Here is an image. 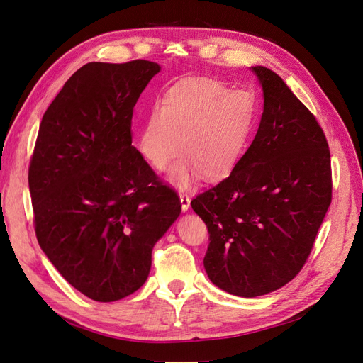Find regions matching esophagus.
Masks as SVG:
<instances>
[{
  "label": "esophagus",
  "mask_w": 363,
  "mask_h": 363,
  "mask_svg": "<svg viewBox=\"0 0 363 363\" xmlns=\"http://www.w3.org/2000/svg\"><path fill=\"white\" fill-rule=\"evenodd\" d=\"M180 202H182V210L187 211L191 207V196L187 194H182L180 195Z\"/></svg>",
  "instance_id": "1"
}]
</instances>
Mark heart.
<instances>
[{
  "label": "heart",
  "mask_w": 363,
  "mask_h": 363,
  "mask_svg": "<svg viewBox=\"0 0 363 363\" xmlns=\"http://www.w3.org/2000/svg\"><path fill=\"white\" fill-rule=\"evenodd\" d=\"M255 101L222 82L191 80L171 89L143 122L137 147L156 169H165L180 150L184 156L169 171L182 189L202 172L207 179L228 174L242 156L253 128Z\"/></svg>",
  "instance_id": "b5f03b06"
}]
</instances>
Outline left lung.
<instances>
[{
	"label": "left lung",
	"mask_w": 363,
	"mask_h": 363,
	"mask_svg": "<svg viewBox=\"0 0 363 363\" xmlns=\"http://www.w3.org/2000/svg\"><path fill=\"white\" fill-rule=\"evenodd\" d=\"M250 69L264 91L256 137L229 177L191 202L208 228V279L241 298L294 280L332 199L330 153L320 125L279 74L260 65Z\"/></svg>",
	"instance_id": "1"
}]
</instances>
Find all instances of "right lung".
<instances>
[{
    "instance_id": "1",
    "label": "right lung",
    "mask_w": 363,
    "mask_h": 363,
    "mask_svg": "<svg viewBox=\"0 0 363 363\" xmlns=\"http://www.w3.org/2000/svg\"><path fill=\"white\" fill-rule=\"evenodd\" d=\"M159 71L144 60L86 64L40 123L28 174L35 235L62 277L98 302L138 291L182 211L133 146L134 107Z\"/></svg>"
}]
</instances>
